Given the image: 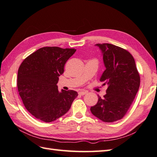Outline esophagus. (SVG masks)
Segmentation results:
<instances>
[{"instance_id":"34e87169","label":"esophagus","mask_w":157,"mask_h":157,"mask_svg":"<svg viewBox=\"0 0 157 157\" xmlns=\"http://www.w3.org/2000/svg\"><path fill=\"white\" fill-rule=\"evenodd\" d=\"M86 93H87V91H86V90H81V91L78 92V94L81 95H85Z\"/></svg>"}]
</instances>
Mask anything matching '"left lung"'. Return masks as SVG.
<instances>
[{"instance_id": "left-lung-1", "label": "left lung", "mask_w": 157, "mask_h": 157, "mask_svg": "<svg viewBox=\"0 0 157 157\" xmlns=\"http://www.w3.org/2000/svg\"><path fill=\"white\" fill-rule=\"evenodd\" d=\"M106 68L100 81L107 85L103 98L90 107L91 113L105 122L121 120L126 114L140 86V77L132 54L111 44H97Z\"/></svg>"}]
</instances>
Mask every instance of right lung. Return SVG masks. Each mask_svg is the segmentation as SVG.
<instances>
[{"mask_svg": "<svg viewBox=\"0 0 157 157\" xmlns=\"http://www.w3.org/2000/svg\"><path fill=\"white\" fill-rule=\"evenodd\" d=\"M75 48L44 47L27 56L18 70L17 88L27 110L37 119L51 122L70 109L78 96L72 90L58 91L56 84Z\"/></svg>", "mask_w": 157, "mask_h": 157, "instance_id": "add662e5", "label": "right lung"}]
</instances>
